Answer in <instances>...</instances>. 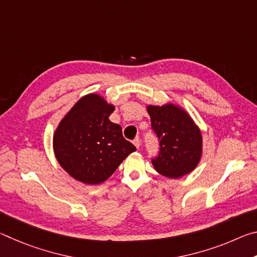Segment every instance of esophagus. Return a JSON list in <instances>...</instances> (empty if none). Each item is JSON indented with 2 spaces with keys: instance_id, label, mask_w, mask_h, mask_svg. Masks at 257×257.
I'll use <instances>...</instances> for the list:
<instances>
[{
  "instance_id": "obj_1",
  "label": "esophagus",
  "mask_w": 257,
  "mask_h": 257,
  "mask_svg": "<svg viewBox=\"0 0 257 257\" xmlns=\"http://www.w3.org/2000/svg\"><path fill=\"white\" fill-rule=\"evenodd\" d=\"M134 144H135V146L137 147V149H139V146H141V139H139V138H135V139H134Z\"/></svg>"
}]
</instances>
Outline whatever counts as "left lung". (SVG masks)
I'll return each instance as SVG.
<instances>
[{
  "label": "left lung",
  "instance_id": "8db88e82",
  "mask_svg": "<svg viewBox=\"0 0 257 257\" xmlns=\"http://www.w3.org/2000/svg\"><path fill=\"white\" fill-rule=\"evenodd\" d=\"M151 127L160 142L158 156L152 159L155 170L177 179L196 168L202 154V135L185 111L172 104L147 107Z\"/></svg>",
  "mask_w": 257,
  "mask_h": 257
}]
</instances>
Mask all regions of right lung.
Instances as JSON below:
<instances>
[{
    "label": "right lung",
    "instance_id": "1",
    "mask_svg": "<svg viewBox=\"0 0 257 257\" xmlns=\"http://www.w3.org/2000/svg\"><path fill=\"white\" fill-rule=\"evenodd\" d=\"M114 106L98 95L79 99L54 134L56 160L69 175L87 185L105 181L136 151L119 124L108 120Z\"/></svg>",
    "mask_w": 257,
    "mask_h": 257
}]
</instances>
